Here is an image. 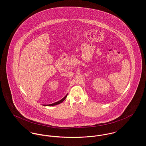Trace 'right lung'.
<instances>
[{
  "label": "right lung",
  "mask_w": 146,
  "mask_h": 146,
  "mask_svg": "<svg viewBox=\"0 0 146 146\" xmlns=\"http://www.w3.org/2000/svg\"><path fill=\"white\" fill-rule=\"evenodd\" d=\"M67 96V94L64 97H63L62 100H61L60 101H58V102H57L53 103V104H43V106H55V105H57V104H60L61 103H62V102L63 101H64V100L66 99V98Z\"/></svg>",
  "instance_id": "1"
}]
</instances>
